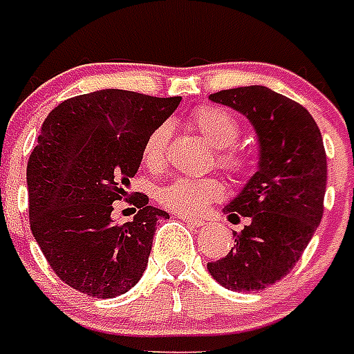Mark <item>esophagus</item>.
Segmentation results:
<instances>
[{
	"instance_id": "34e87169",
	"label": "esophagus",
	"mask_w": 354,
	"mask_h": 354,
	"mask_svg": "<svg viewBox=\"0 0 354 354\" xmlns=\"http://www.w3.org/2000/svg\"><path fill=\"white\" fill-rule=\"evenodd\" d=\"M178 219H182L183 223H187V225L193 226V228H202V226L206 225V221L204 219H195V217H187V215H178Z\"/></svg>"
}]
</instances>
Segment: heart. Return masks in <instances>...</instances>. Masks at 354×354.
<instances>
[{"mask_svg": "<svg viewBox=\"0 0 354 354\" xmlns=\"http://www.w3.org/2000/svg\"><path fill=\"white\" fill-rule=\"evenodd\" d=\"M191 124L212 147L219 148L217 165L234 176H243L250 169V158L234 148L239 139V124L230 113L217 107H201L193 113ZM171 126L159 124L150 131L142 147V161L148 169L159 171L165 165ZM225 195V185L217 178H176L156 191V198L163 207L180 215H198L212 202Z\"/></svg>", "mask_w": 354, "mask_h": 354, "instance_id": "b5f03b06", "label": "heart"}]
</instances>
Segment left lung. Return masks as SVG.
<instances>
[{
    "instance_id": "left-lung-1",
    "label": "left lung",
    "mask_w": 354,
    "mask_h": 354,
    "mask_svg": "<svg viewBox=\"0 0 354 354\" xmlns=\"http://www.w3.org/2000/svg\"><path fill=\"white\" fill-rule=\"evenodd\" d=\"M254 126L260 145L258 171L225 207L228 219L249 225L225 258L207 263L221 286L258 291L290 273L323 217L327 153L321 131L303 105L261 85L209 94Z\"/></svg>"
}]
</instances>
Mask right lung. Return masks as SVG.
<instances>
[{
    "label": "right lung",
    "mask_w": 354,
    "mask_h": 354,
    "mask_svg": "<svg viewBox=\"0 0 354 354\" xmlns=\"http://www.w3.org/2000/svg\"><path fill=\"white\" fill-rule=\"evenodd\" d=\"M180 102L104 88L64 100L46 117L27 161L29 225L70 288L111 299L141 280L156 225L169 213L137 193L128 198L139 209L133 221L115 225L113 202L128 196L147 137Z\"/></svg>",
    "instance_id": "obj_1"
}]
</instances>
